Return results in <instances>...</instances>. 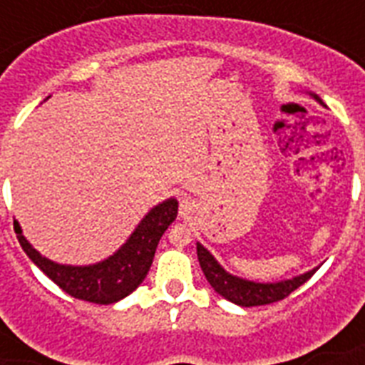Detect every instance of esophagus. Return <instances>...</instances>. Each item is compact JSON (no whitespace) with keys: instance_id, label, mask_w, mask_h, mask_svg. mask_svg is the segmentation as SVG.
Listing matches in <instances>:
<instances>
[{"instance_id":"1","label":"esophagus","mask_w":365,"mask_h":365,"mask_svg":"<svg viewBox=\"0 0 365 365\" xmlns=\"http://www.w3.org/2000/svg\"><path fill=\"white\" fill-rule=\"evenodd\" d=\"M191 212H193V202L189 199H183L182 202H180V214H182L183 217H187Z\"/></svg>"}]
</instances>
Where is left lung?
<instances>
[{"mask_svg":"<svg viewBox=\"0 0 365 365\" xmlns=\"http://www.w3.org/2000/svg\"><path fill=\"white\" fill-rule=\"evenodd\" d=\"M312 98L322 104V100L318 98L317 94H312ZM197 255H199L200 269L205 272L206 280L210 282L212 288L216 289L222 297L240 307L269 305V303L284 299L317 272V269H312L305 274H299L292 280H282V282H252L246 278L229 274L200 242H197Z\"/></svg>","mask_w":365,"mask_h":365,"instance_id":"8db88e82","label":"left lung"}]
</instances>
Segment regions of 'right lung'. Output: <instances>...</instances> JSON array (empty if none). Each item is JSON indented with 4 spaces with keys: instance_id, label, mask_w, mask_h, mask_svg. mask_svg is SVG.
Here are the masks:
<instances>
[{
    "instance_id": "obj_1",
    "label": "right lung",
    "mask_w": 365,
    "mask_h": 365,
    "mask_svg": "<svg viewBox=\"0 0 365 365\" xmlns=\"http://www.w3.org/2000/svg\"><path fill=\"white\" fill-rule=\"evenodd\" d=\"M176 216L178 200L166 199L148 212V216L138 223L134 233L115 254L100 263L85 267L60 265L43 257L24 239L19 222H14V233L26 255L66 294L96 305H110L132 294L143 282L153 263L157 244Z\"/></svg>"
}]
</instances>
